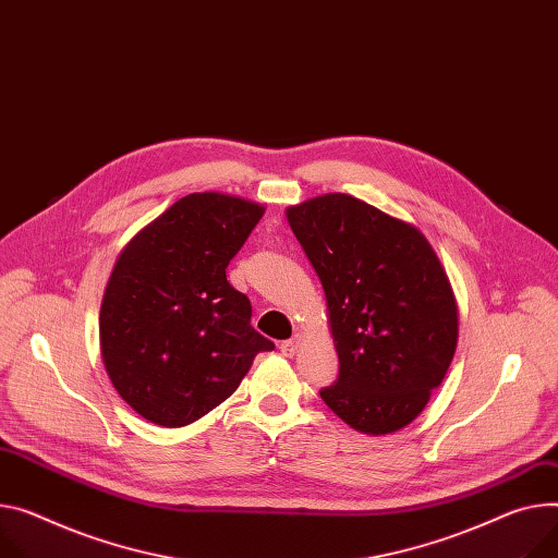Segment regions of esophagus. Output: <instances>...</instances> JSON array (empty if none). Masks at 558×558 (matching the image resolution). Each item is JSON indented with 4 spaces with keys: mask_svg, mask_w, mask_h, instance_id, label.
<instances>
[{
    "mask_svg": "<svg viewBox=\"0 0 558 558\" xmlns=\"http://www.w3.org/2000/svg\"><path fill=\"white\" fill-rule=\"evenodd\" d=\"M299 341H302V337H299V335H294V337L281 341V347H279L281 353H283L286 357H292V355L296 353V349H299Z\"/></svg>",
    "mask_w": 558,
    "mask_h": 558,
    "instance_id": "esophagus-1",
    "label": "esophagus"
}]
</instances>
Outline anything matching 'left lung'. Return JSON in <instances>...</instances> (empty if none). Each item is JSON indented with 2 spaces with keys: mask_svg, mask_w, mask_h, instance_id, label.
<instances>
[{
  "mask_svg": "<svg viewBox=\"0 0 558 558\" xmlns=\"http://www.w3.org/2000/svg\"><path fill=\"white\" fill-rule=\"evenodd\" d=\"M286 214L326 292L339 357L322 400L362 434L398 432L456 353L458 308L434 247L417 228L349 194Z\"/></svg>",
  "mask_w": 558,
  "mask_h": 558,
  "instance_id": "1",
  "label": "left lung"
}]
</instances>
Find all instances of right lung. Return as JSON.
I'll use <instances>...</instances> for the list:
<instances>
[{
    "instance_id": "right-lung-1",
    "label": "right lung",
    "mask_w": 558,
    "mask_h": 558,
    "mask_svg": "<svg viewBox=\"0 0 558 558\" xmlns=\"http://www.w3.org/2000/svg\"><path fill=\"white\" fill-rule=\"evenodd\" d=\"M264 207L187 194L118 256L100 308L109 379L145 420L185 426L226 402L256 353L275 344L250 326V299L226 268Z\"/></svg>"
}]
</instances>
